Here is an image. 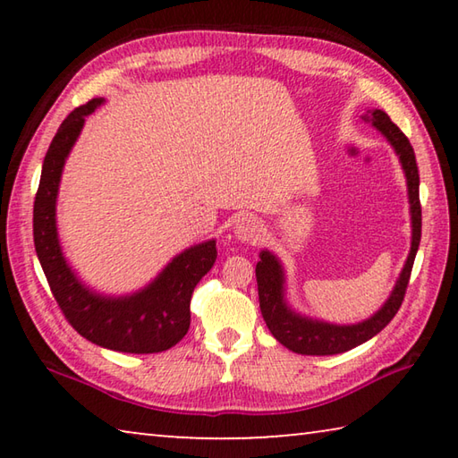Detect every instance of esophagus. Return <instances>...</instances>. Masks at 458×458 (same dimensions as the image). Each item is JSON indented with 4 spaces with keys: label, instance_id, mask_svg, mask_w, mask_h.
<instances>
[{
    "label": "esophagus",
    "instance_id": "1",
    "mask_svg": "<svg viewBox=\"0 0 458 458\" xmlns=\"http://www.w3.org/2000/svg\"><path fill=\"white\" fill-rule=\"evenodd\" d=\"M260 232H262V226L254 216L246 214L242 218H238L234 224V236L240 240V242H257L260 238Z\"/></svg>",
    "mask_w": 458,
    "mask_h": 458
}]
</instances>
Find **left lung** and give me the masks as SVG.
<instances>
[{
  "label": "left lung",
  "mask_w": 458,
  "mask_h": 458,
  "mask_svg": "<svg viewBox=\"0 0 458 458\" xmlns=\"http://www.w3.org/2000/svg\"><path fill=\"white\" fill-rule=\"evenodd\" d=\"M366 123H371L379 133L386 137V141L396 151L400 165L404 169L406 185H408V204H410V224H412V240H410V252L400 270V276L390 297L377 311L360 323L337 325L323 319L294 311L289 299H286V275L281 259L268 248L260 250V260L257 262V283H259V301L260 311L265 317L268 331L273 337L283 344L286 350L301 355H335L350 352L353 347L366 344L374 335H377L387 323L394 319L398 309L404 301V293L412 273V265L420 246L422 234V210H420V177H418V165L414 157V149L410 145L408 137L394 125L390 117L379 108H371L361 117Z\"/></svg>",
  "instance_id": "obj_1"
}]
</instances>
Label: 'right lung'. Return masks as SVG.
Instances as JSON below:
<instances>
[{
  "label": "right lung",
  "mask_w": 458,
  "mask_h": 458,
  "mask_svg": "<svg viewBox=\"0 0 458 458\" xmlns=\"http://www.w3.org/2000/svg\"><path fill=\"white\" fill-rule=\"evenodd\" d=\"M105 98H92L62 123L42 164L34 201V246L54 299L68 323L95 345L123 353H159L182 341L190 329V301L196 284L214 267L216 240L193 244L161 268L141 289L105 294L84 284L62 252L56 201L62 172L84 121Z\"/></svg>",
  "instance_id": "1"
}]
</instances>
